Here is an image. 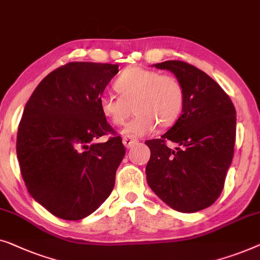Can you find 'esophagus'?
Returning <instances> with one entry per match:
<instances>
[{"label": "esophagus", "mask_w": 260, "mask_h": 260, "mask_svg": "<svg viewBox=\"0 0 260 260\" xmlns=\"http://www.w3.org/2000/svg\"><path fill=\"white\" fill-rule=\"evenodd\" d=\"M138 139L137 138H134V137H132V135H127V137H125L122 139V144L126 146L127 148H129V147H132V146L133 145H135V144H138Z\"/></svg>", "instance_id": "34e87169"}]
</instances>
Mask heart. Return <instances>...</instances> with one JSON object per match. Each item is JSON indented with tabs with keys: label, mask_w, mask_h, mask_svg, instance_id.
<instances>
[{
	"label": "heart",
	"mask_w": 260,
	"mask_h": 260,
	"mask_svg": "<svg viewBox=\"0 0 260 260\" xmlns=\"http://www.w3.org/2000/svg\"><path fill=\"white\" fill-rule=\"evenodd\" d=\"M114 87L120 96L101 95L99 107L105 118L114 126H120L134 106L137 115L123 128V133L132 137L152 133L158 123L162 127L173 125L184 108V86L174 75L131 67L121 73Z\"/></svg>",
	"instance_id": "1"
}]
</instances>
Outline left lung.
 Segmentation results:
<instances>
[{
	"mask_svg": "<svg viewBox=\"0 0 260 260\" xmlns=\"http://www.w3.org/2000/svg\"><path fill=\"white\" fill-rule=\"evenodd\" d=\"M180 80L185 89L181 115L151 149L146 178L152 191L175 211L192 213L211 206L221 194L236 141V108L206 73L184 61L154 64ZM177 142L171 150L166 141Z\"/></svg>",
	"mask_w": 260,
	"mask_h": 260,
	"instance_id": "8db88e82",
	"label": "left lung"
}]
</instances>
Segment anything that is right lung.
Returning <instances> with one entry per match:
<instances>
[{
    "label": "right lung",
    "mask_w": 260,
    "mask_h": 260,
    "mask_svg": "<svg viewBox=\"0 0 260 260\" xmlns=\"http://www.w3.org/2000/svg\"><path fill=\"white\" fill-rule=\"evenodd\" d=\"M119 64L69 62L49 73L25 104L16 153L28 192L47 211L80 220L108 198L125 156L99 107ZM111 133L106 143L97 139Z\"/></svg>",
    "instance_id": "1"
}]
</instances>
